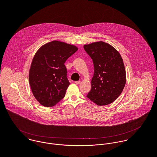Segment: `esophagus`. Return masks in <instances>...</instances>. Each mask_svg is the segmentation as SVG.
<instances>
[{
	"mask_svg": "<svg viewBox=\"0 0 157 157\" xmlns=\"http://www.w3.org/2000/svg\"><path fill=\"white\" fill-rule=\"evenodd\" d=\"M80 81H75V82H74V83H75V84H77V85H78V84H80Z\"/></svg>",
	"mask_w": 157,
	"mask_h": 157,
	"instance_id": "obj_1",
	"label": "esophagus"
}]
</instances>
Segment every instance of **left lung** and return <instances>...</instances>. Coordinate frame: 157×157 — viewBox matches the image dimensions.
<instances>
[{
  "mask_svg": "<svg viewBox=\"0 0 157 157\" xmlns=\"http://www.w3.org/2000/svg\"><path fill=\"white\" fill-rule=\"evenodd\" d=\"M84 49L92 59L94 67L91 90L86 97L98 106L112 103L126 84V71L120 54L103 42L85 45Z\"/></svg>",
  "mask_w": 157,
  "mask_h": 157,
  "instance_id": "8db88e82",
  "label": "left lung"
}]
</instances>
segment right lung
<instances>
[{"mask_svg":"<svg viewBox=\"0 0 157 157\" xmlns=\"http://www.w3.org/2000/svg\"><path fill=\"white\" fill-rule=\"evenodd\" d=\"M77 48L64 42L52 41L42 46L35 54L29 73V82L36 100L51 107L65 95L70 83L64 65Z\"/></svg>","mask_w":157,"mask_h":157,"instance_id":"1","label":"right lung"}]
</instances>
